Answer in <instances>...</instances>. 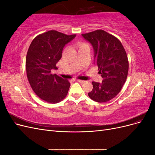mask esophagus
Wrapping results in <instances>:
<instances>
[{"instance_id": "34e87169", "label": "esophagus", "mask_w": 155, "mask_h": 155, "mask_svg": "<svg viewBox=\"0 0 155 155\" xmlns=\"http://www.w3.org/2000/svg\"><path fill=\"white\" fill-rule=\"evenodd\" d=\"M77 81H78L79 83H84L85 82V81H83V80H80V79H78Z\"/></svg>"}]
</instances>
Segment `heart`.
I'll list each match as a JSON object with an SVG mask.
<instances>
[{
	"instance_id": "1",
	"label": "heart",
	"mask_w": 155,
	"mask_h": 155,
	"mask_svg": "<svg viewBox=\"0 0 155 155\" xmlns=\"http://www.w3.org/2000/svg\"><path fill=\"white\" fill-rule=\"evenodd\" d=\"M85 45H87L86 43H80L78 45V46L79 47H80V46H85Z\"/></svg>"
}]
</instances>
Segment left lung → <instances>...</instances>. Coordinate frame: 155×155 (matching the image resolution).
I'll return each instance as SVG.
<instances>
[{
  "instance_id": "left-lung-1",
  "label": "left lung",
  "mask_w": 155,
  "mask_h": 155,
  "mask_svg": "<svg viewBox=\"0 0 155 155\" xmlns=\"http://www.w3.org/2000/svg\"><path fill=\"white\" fill-rule=\"evenodd\" d=\"M94 50V63L98 67L102 82L93 81L88 93L91 100L99 103L109 101L121 90L127 78L129 61L120 41L103 30L82 34Z\"/></svg>"
}]
</instances>
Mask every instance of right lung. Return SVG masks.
Instances as JSON below:
<instances>
[{"label": "right lung", "instance_id": "1", "mask_svg": "<svg viewBox=\"0 0 155 155\" xmlns=\"http://www.w3.org/2000/svg\"><path fill=\"white\" fill-rule=\"evenodd\" d=\"M76 35L50 30L35 37L30 45L26 59L27 78L36 95L46 102L57 104L67 95L68 80L51 74V70L58 69L56 64L64 46Z\"/></svg>", "mask_w": 155, "mask_h": 155}]
</instances>
